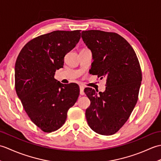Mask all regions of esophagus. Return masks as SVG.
Here are the masks:
<instances>
[{"instance_id":"1","label":"esophagus","mask_w":161,"mask_h":161,"mask_svg":"<svg viewBox=\"0 0 161 161\" xmlns=\"http://www.w3.org/2000/svg\"><path fill=\"white\" fill-rule=\"evenodd\" d=\"M84 86H80V95H84Z\"/></svg>"}]
</instances>
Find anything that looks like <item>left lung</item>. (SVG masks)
<instances>
[{"mask_svg":"<svg viewBox=\"0 0 161 161\" xmlns=\"http://www.w3.org/2000/svg\"><path fill=\"white\" fill-rule=\"evenodd\" d=\"M81 38L92 52L93 75L107 79L106 89L97 94L86 88L91 101L86 118L91 129L99 134H114L125 125L138 101L142 81L135 51L120 35L100 30L81 32Z\"/></svg>","mask_w":161,"mask_h":161,"instance_id":"8db88e82","label":"left lung"}]
</instances>
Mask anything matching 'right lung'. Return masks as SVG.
Instances as JSON below:
<instances>
[{
	"label": "right lung",
	"instance_id": "right-lung-1",
	"mask_svg": "<svg viewBox=\"0 0 161 161\" xmlns=\"http://www.w3.org/2000/svg\"><path fill=\"white\" fill-rule=\"evenodd\" d=\"M80 35V30H57L41 35L27 43L16 59V94L29 118L44 132L56 131L64 124L80 95L77 84H63L54 77Z\"/></svg>",
	"mask_w": 161,
	"mask_h": 161
}]
</instances>
